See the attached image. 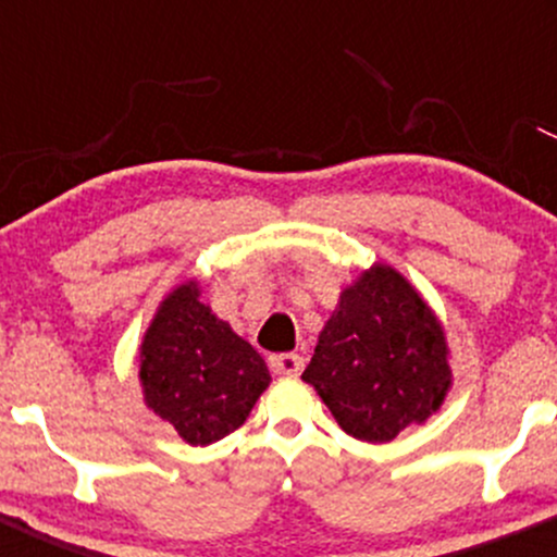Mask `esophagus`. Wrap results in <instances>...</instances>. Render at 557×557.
Instances as JSON below:
<instances>
[{"label":"esophagus","instance_id":"1","mask_svg":"<svg viewBox=\"0 0 557 557\" xmlns=\"http://www.w3.org/2000/svg\"><path fill=\"white\" fill-rule=\"evenodd\" d=\"M270 369L274 374H285V376H296L304 369V356L298 354H274L270 356Z\"/></svg>","mask_w":557,"mask_h":557}]
</instances>
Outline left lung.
Masks as SVG:
<instances>
[{"mask_svg":"<svg viewBox=\"0 0 557 557\" xmlns=\"http://www.w3.org/2000/svg\"><path fill=\"white\" fill-rule=\"evenodd\" d=\"M300 380L350 437L389 443L445 403L453 387L450 345L417 285L374 261L341 290Z\"/></svg>","mask_w":557,"mask_h":557,"instance_id":"1","label":"left lung"}]
</instances>
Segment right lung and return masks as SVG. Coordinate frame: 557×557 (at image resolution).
Returning a JSON list of instances; mask_svg holds the SVG:
<instances>
[{
	"label": "right lung",
	"mask_w": 557,
	"mask_h": 557,
	"mask_svg": "<svg viewBox=\"0 0 557 557\" xmlns=\"http://www.w3.org/2000/svg\"><path fill=\"white\" fill-rule=\"evenodd\" d=\"M144 403L188 445L235 432L272 376L251 343L201 304V283L185 280L159 300L138 348Z\"/></svg>",
	"instance_id": "add662e5"
}]
</instances>
